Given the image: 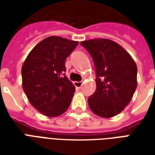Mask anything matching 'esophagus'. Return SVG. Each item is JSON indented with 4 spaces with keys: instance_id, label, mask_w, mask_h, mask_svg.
<instances>
[{
    "instance_id": "esophagus-1",
    "label": "esophagus",
    "mask_w": 155,
    "mask_h": 155,
    "mask_svg": "<svg viewBox=\"0 0 155 155\" xmlns=\"http://www.w3.org/2000/svg\"><path fill=\"white\" fill-rule=\"evenodd\" d=\"M74 85L75 86V88L80 89L82 86V82L81 81H75V82H74Z\"/></svg>"
}]
</instances>
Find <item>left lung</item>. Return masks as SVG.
<instances>
[{"label":"left lung","instance_id":"obj_1","mask_svg":"<svg viewBox=\"0 0 155 155\" xmlns=\"http://www.w3.org/2000/svg\"><path fill=\"white\" fill-rule=\"evenodd\" d=\"M95 68L96 90L88 98L98 116L110 118L128 105L137 87V66L133 58L116 42L108 39L81 41Z\"/></svg>","mask_w":155,"mask_h":155}]
</instances>
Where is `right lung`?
I'll use <instances>...</instances> for the list:
<instances>
[{"instance_id":"right-lung-1","label":"right lung","mask_w":155,"mask_h":155,"mask_svg":"<svg viewBox=\"0 0 155 155\" xmlns=\"http://www.w3.org/2000/svg\"><path fill=\"white\" fill-rule=\"evenodd\" d=\"M78 41L59 36L44 39L22 65V87L34 107L45 115H61L70 106L75 88L64 72L65 60Z\"/></svg>"}]
</instances>
